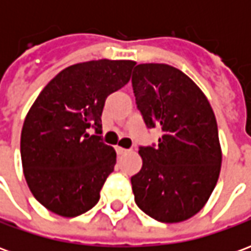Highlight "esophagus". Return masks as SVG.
Listing matches in <instances>:
<instances>
[{
    "label": "esophagus",
    "instance_id": "obj_1",
    "mask_svg": "<svg viewBox=\"0 0 251 251\" xmlns=\"http://www.w3.org/2000/svg\"><path fill=\"white\" fill-rule=\"evenodd\" d=\"M115 151H117L118 154H125V153L129 152V149H125V148H121V147L115 148Z\"/></svg>",
    "mask_w": 251,
    "mask_h": 251
}]
</instances>
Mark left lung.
I'll return each instance as SVG.
<instances>
[{
    "label": "left lung",
    "mask_w": 251,
    "mask_h": 251,
    "mask_svg": "<svg viewBox=\"0 0 251 251\" xmlns=\"http://www.w3.org/2000/svg\"><path fill=\"white\" fill-rule=\"evenodd\" d=\"M131 87L148 129L161 137L140 147L142 168L131 177L136 204L163 223L199 212L219 177L222 152L210 102L184 72L148 63L133 70Z\"/></svg>",
    "instance_id": "obj_1"
}]
</instances>
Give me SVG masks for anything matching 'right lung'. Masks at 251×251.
Segmentation results:
<instances>
[{"label":"right lung","mask_w":251,"mask_h":251,"mask_svg":"<svg viewBox=\"0 0 251 251\" xmlns=\"http://www.w3.org/2000/svg\"><path fill=\"white\" fill-rule=\"evenodd\" d=\"M134 64L102 59L67 67L28 111L20 145L25 180L51 212L74 218L98 203L117 161L100 136V117L106 98L129 82Z\"/></svg>","instance_id":"add662e5"}]
</instances>
